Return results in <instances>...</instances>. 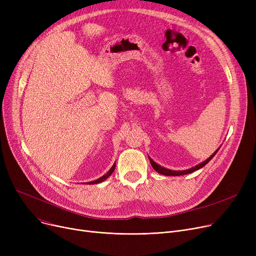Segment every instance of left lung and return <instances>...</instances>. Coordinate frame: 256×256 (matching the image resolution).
Returning a JSON list of instances; mask_svg holds the SVG:
<instances>
[{
	"label": "left lung",
	"instance_id": "obj_1",
	"mask_svg": "<svg viewBox=\"0 0 256 256\" xmlns=\"http://www.w3.org/2000/svg\"><path fill=\"white\" fill-rule=\"evenodd\" d=\"M218 150H219V148L214 152L208 158H206L204 162H202V163H200V164H198V165H196L195 167H192V168H190V169H186V170H180V171H176V170H170V169H167V168H164V167H162V166H160V165H158L156 162H154L152 160V158H150V164H152V168L156 171V172H158L160 174H163V176H184V174H189V173H192V172H194V171H196V170H198V169H200V168H202L204 166H206L210 160L214 156V154H216L217 152H218Z\"/></svg>",
	"mask_w": 256,
	"mask_h": 256
}]
</instances>
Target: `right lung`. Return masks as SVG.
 <instances>
[{
  "label": "right lung",
  "mask_w": 256,
  "mask_h": 256,
  "mask_svg": "<svg viewBox=\"0 0 256 256\" xmlns=\"http://www.w3.org/2000/svg\"><path fill=\"white\" fill-rule=\"evenodd\" d=\"M115 165H116V164H114V165L112 166V168H111L109 171H108V172L104 174V176H102V178H98V180H93V182H87V184H100V182L106 180L108 178H109V176H111V174L113 173V171L115 170Z\"/></svg>",
  "instance_id": "1"
}]
</instances>
